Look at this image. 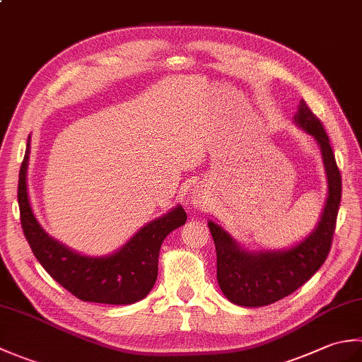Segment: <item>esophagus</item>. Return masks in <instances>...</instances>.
<instances>
[{"label": "esophagus", "instance_id": "esophagus-1", "mask_svg": "<svg viewBox=\"0 0 362 362\" xmlns=\"http://www.w3.org/2000/svg\"><path fill=\"white\" fill-rule=\"evenodd\" d=\"M204 193H201V189H196V193H193V196H191V204H193L194 206H201L204 204V199L205 196H202Z\"/></svg>", "mask_w": 362, "mask_h": 362}]
</instances>
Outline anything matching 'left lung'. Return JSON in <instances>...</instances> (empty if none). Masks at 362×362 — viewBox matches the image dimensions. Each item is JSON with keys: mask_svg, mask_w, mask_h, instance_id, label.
<instances>
[{"mask_svg": "<svg viewBox=\"0 0 362 362\" xmlns=\"http://www.w3.org/2000/svg\"><path fill=\"white\" fill-rule=\"evenodd\" d=\"M294 121L320 146L328 179L325 206L316 228L286 250H245L226 230L209 222L216 245L219 288L235 305L257 308L292 294L319 271L332 247L342 194L341 171L324 126L305 101H300Z\"/></svg>", "mask_w": 362, "mask_h": 362, "instance_id": "obj_1", "label": "left lung"}]
</instances>
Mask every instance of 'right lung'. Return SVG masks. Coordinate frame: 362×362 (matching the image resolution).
Segmentation results:
<instances>
[{
	"label": "right lung",
	"instance_id": "add662e5",
	"mask_svg": "<svg viewBox=\"0 0 362 362\" xmlns=\"http://www.w3.org/2000/svg\"><path fill=\"white\" fill-rule=\"evenodd\" d=\"M29 143L30 136L20 168L18 205L23 232L38 263L60 286L83 302L130 305L144 298L157 280L161 243L187 222L182 205L141 227L112 255H81L54 240L38 224L28 196Z\"/></svg>",
	"mask_w": 362,
	"mask_h": 362
}]
</instances>
